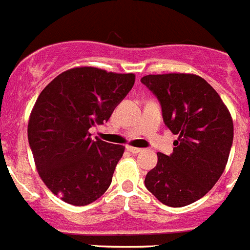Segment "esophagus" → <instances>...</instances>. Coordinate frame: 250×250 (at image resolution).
<instances>
[{
    "mask_svg": "<svg viewBox=\"0 0 250 250\" xmlns=\"http://www.w3.org/2000/svg\"><path fill=\"white\" fill-rule=\"evenodd\" d=\"M126 148H127V150H129L131 153H135V155H137V153H140L141 151H143V148L132 147V146H126Z\"/></svg>",
    "mask_w": 250,
    "mask_h": 250,
    "instance_id": "obj_1",
    "label": "esophagus"
}]
</instances>
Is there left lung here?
Segmentation results:
<instances>
[{
    "instance_id": "8db88e82",
    "label": "left lung",
    "mask_w": 250,
    "mask_h": 250,
    "mask_svg": "<svg viewBox=\"0 0 250 250\" xmlns=\"http://www.w3.org/2000/svg\"><path fill=\"white\" fill-rule=\"evenodd\" d=\"M141 83L160 102L165 125L178 135L170 156L157 153L146 188L170 207L191 205L226 168L233 144L232 116L218 93L198 75H146Z\"/></svg>"
}]
</instances>
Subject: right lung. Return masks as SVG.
<instances>
[{"instance_id":"obj_1","label":"right lung","mask_w":250,"mask_h":250,"mask_svg":"<svg viewBox=\"0 0 250 250\" xmlns=\"http://www.w3.org/2000/svg\"><path fill=\"white\" fill-rule=\"evenodd\" d=\"M134 83V74L80 67L40 94L29 116V147L45 186L64 202L86 206L109 188L125 147L94 140L89 129L109 120Z\"/></svg>"}]
</instances>
